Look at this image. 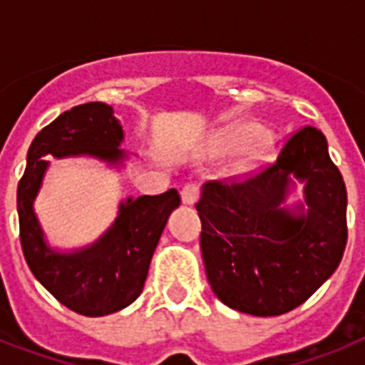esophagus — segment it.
<instances>
[{
	"label": "esophagus",
	"mask_w": 365,
	"mask_h": 365,
	"mask_svg": "<svg viewBox=\"0 0 365 365\" xmlns=\"http://www.w3.org/2000/svg\"><path fill=\"white\" fill-rule=\"evenodd\" d=\"M199 187L195 185V183H187V185H183L182 189V202L183 205L193 206L197 200H199Z\"/></svg>",
	"instance_id": "esophagus-1"
}]
</instances>
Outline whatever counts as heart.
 I'll list each match as a JSON object with an SVG mask.
<instances>
[{
	"mask_svg": "<svg viewBox=\"0 0 365 365\" xmlns=\"http://www.w3.org/2000/svg\"><path fill=\"white\" fill-rule=\"evenodd\" d=\"M248 138H254L252 140V145L246 149L242 160H240L239 168L242 170H248L252 166H255L259 160H263L267 155L271 153L272 148V136L271 132L261 130V126L254 121L246 123H237V125L227 126L225 130L220 132L214 142H212L210 149L214 153H225V151H231V149L239 148L240 143L246 142Z\"/></svg>",
	"mask_w": 365,
	"mask_h": 365,
	"instance_id": "heart-1",
	"label": "heart"
}]
</instances>
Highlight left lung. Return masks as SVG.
<instances>
[{
    "instance_id": "left-lung-1",
    "label": "left lung",
    "mask_w": 365,
    "mask_h": 365,
    "mask_svg": "<svg viewBox=\"0 0 365 365\" xmlns=\"http://www.w3.org/2000/svg\"><path fill=\"white\" fill-rule=\"evenodd\" d=\"M301 182L304 200L285 206ZM200 250L217 299L254 317L305 303L339 267L346 187L314 126L289 138L277 165L244 182H206L197 202Z\"/></svg>"
}]
</instances>
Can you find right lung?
Wrapping results in <instances>:
<instances>
[{
    "label": "right lung",
    "mask_w": 365,
    "mask_h": 365,
    "mask_svg": "<svg viewBox=\"0 0 365 365\" xmlns=\"http://www.w3.org/2000/svg\"><path fill=\"white\" fill-rule=\"evenodd\" d=\"M125 132L113 108L88 102L64 111L34 138L19 182L16 210L20 244L34 277L56 299L83 317H106L128 307L142 294L149 263L180 193L142 195L121 200L115 222L98 240L76 250H56L45 239L34 200L48 168L45 157H93L121 168Z\"/></svg>",
    "instance_id": "1"
}]
</instances>
